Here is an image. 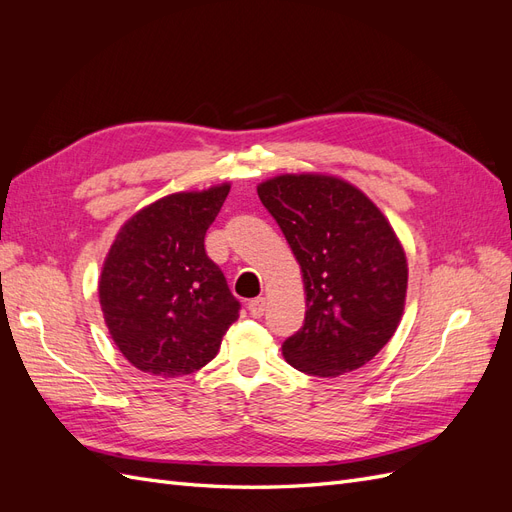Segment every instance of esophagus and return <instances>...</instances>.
Wrapping results in <instances>:
<instances>
[{
  "mask_svg": "<svg viewBox=\"0 0 512 512\" xmlns=\"http://www.w3.org/2000/svg\"><path fill=\"white\" fill-rule=\"evenodd\" d=\"M265 307H267L265 297H256V299H252L250 303H247V309H250V314L254 318H260L262 314H265Z\"/></svg>",
  "mask_w": 512,
  "mask_h": 512,
  "instance_id": "esophagus-1",
  "label": "esophagus"
}]
</instances>
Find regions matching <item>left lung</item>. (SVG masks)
Masks as SVG:
<instances>
[{
  "instance_id": "1",
  "label": "left lung",
  "mask_w": 512,
  "mask_h": 512,
  "mask_svg": "<svg viewBox=\"0 0 512 512\" xmlns=\"http://www.w3.org/2000/svg\"><path fill=\"white\" fill-rule=\"evenodd\" d=\"M260 203L301 265L305 322L282 344L299 371L335 378L369 363L404 314L408 262L382 211L352 183L280 175L258 185Z\"/></svg>"
}]
</instances>
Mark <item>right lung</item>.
<instances>
[{
	"label": "right lung",
	"mask_w": 512,
	"mask_h": 512,
	"mask_svg": "<svg viewBox=\"0 0 512 512\" xmlns=\"http://www.w3.org/2000/svg\"><path fill=\"white\" fill-rule=\"evenodd\" d=\"M230 185L177 192L121 226L100 275L104 322L121 354L151 376L205 367L239 318L220 267L205 252L207 228Z\"/></svg>",
	"instance_id": "1"
}]
</instances>
